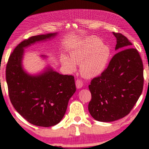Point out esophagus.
<instances>
[{
	"mask_svg": "<svg viewBox=\"0 0 149 149\" xmlns=\"http://www.w3.org/2000/svg\"><path fill=\"white\" fill-rule=\"evenodd\" d=\"M75 85H76V87L77 89H80L83 87V82L79 79L76 80V82H75Z\"/></svg>",
	"mask_w": 149,
	"mask_h": 149,
	"instance_id": "34e87169",
	"label": "esophagus"
}]
</instances>
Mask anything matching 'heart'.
<instances>
[{
	"label": "heart",
	"mask_w": 149,
	"mask_h": 149,
	"mask_svg": "<svg viewBox=\"0 0 149 149\" xmlns=\"http://www.w3.org/2000/svg\"><path fill=\"white\" fill-rule=\"evenodd\" d=\"M111 56L110 48L95 38L77 43L70 52V58L63 54L60 57L63 66L69 72L76 70L79 65L83 76L93 78L99 76L105 71Z\"/></svg>",
	"instance_id": "heart-1"
}]
</instances>
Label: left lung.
<instances>
[{"mask_svg": "<svg viewBox=\"0 0 149 149\" xmlns=\"http://www.w3.org/2000/svg\"><path fill=\"white\" fill-rule=\"evenodd\" d=\"M113 34L116 38L115 50L120 52L89 85L91 93L89 112L95 120L102 122H114L129 114L142 93L144 81L137 50L132 48V42L124 35Z\"/></svg>", "mask_w": 149, "mask_h": 149, "instance_id": "left-lung-1", "label": "left lung"}]
</instances>
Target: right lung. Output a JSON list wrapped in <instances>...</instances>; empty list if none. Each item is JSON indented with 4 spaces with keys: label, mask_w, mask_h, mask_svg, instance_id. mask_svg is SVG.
<instances>
[{
    "label": "right lung",
    "mask_w": 149,
    "mask_h": 149,
    "mask_svg": "<svg viewBox=\"0 0 149 149\" xmlns=\"http://www.w3.org/2000/svg\"><path fill=\"white\" fill-rule=\"evenodd\" d=\"M57 34L24 40L15 48L6 65V79L12 105L27 122L41 127H51L62 120L76 87L74 76L60 74L49 65L38 74H29L23 65L25 49L53 39ZM41 57L47 58L45 55Z\"/></svg>",
    "instance_id": "right-lung-1"
}]
</instances>
